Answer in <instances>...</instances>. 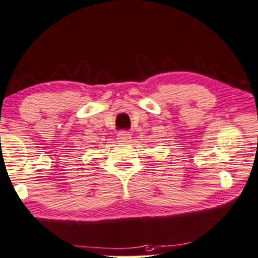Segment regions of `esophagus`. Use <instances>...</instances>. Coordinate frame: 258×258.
<instances>
[{
  "label": "esophagus",
  "mask_w": 258,
  "mask_h": 258,
  "mask_svg": "<svg viewBox=\"0 0 258 258\" xmlns=\"http://www.w3.org/2000/svg\"><path fill=\"white\" fill-rule=\"evenodd\" d=\"M117 139L120 142H127L131 139L130 132H126V131H121V132L118 133Z\"/></svg>",
  "instance_id": "esophagus-1"
}]
</instances>
